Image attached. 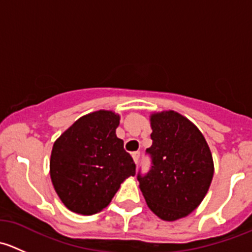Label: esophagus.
I'll return each mask as SVG.
<instances>
[{"label": "esophagus", "instance_id": "1", "mask_svg": "<svg viewBox=\"0 0 252 252\" xmlns=\"http://www.w3.org/2000/svg\"><path fill=\"white\" fill-rule=\"evenodd\" d=\"M131 157H133L134 162H135V163H138L139 158H140V154H139V152H133V154H131Z\"/></svg>", "mask_w": 252, "mask_h": 252}]
</instances>
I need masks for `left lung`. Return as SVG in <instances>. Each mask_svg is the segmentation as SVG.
Listing matches in <instances>:
<instances>
[{
    "label": "left lung",
    "instance_id": "8db88e82",
    "mask_svg": "<svg viewBox=\"0 0 252 252\" xmlns=\"http://www.w3.org/2000/svg\"><path fill=\"white\" fill-rule=\"evenodd\" d=\"M151 171L138 175L150 210L162 220L187 217L196 210L210 189L215 172L207 141L192 122L175 111L150 116Z\"/></svg>",
    "mask_w": 252,
    "mask_h": 252
}]
</instances>
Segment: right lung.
Masks as SVG:
<instances>
[{"label":"right lung","mask_w":252,"mask_h":252,"mask_svg":"<svg viewBox=\"0 0 252 252\" xmlns=\"http://www.w3.org/2000/svg\"><path fill=\"white\" fill-rule=\"evenodd\" d=\"M121 116L100 110L80 117L55 141L50 158L53 188L63 205L91 216L107 207L135 163L116 135Z\"/></svg>","instance_id":"add662e5"}]
</instances>
